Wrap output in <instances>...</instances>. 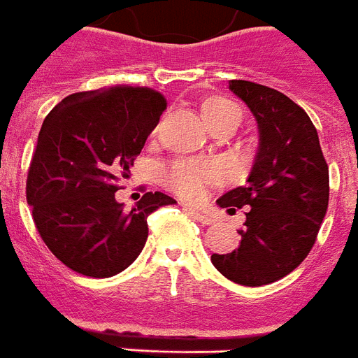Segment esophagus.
<instances>
[{"mask_svg": "<svg viewBox=\"0 0 358 358\" xmlns=\"http://www.w3.org/2000/svg\"><path fill=\"white\" fill-rule=\"evenodd\" d=\"M186 212L190 213L195 221L201 222V224H212V222H213V217L210 215V213H206V212H201V210H192V208H188Z\"/></svg>", "mask_w": 358, "mask_h": 358, "instance_id": "1", "label": "esophagus"}]
</instances>
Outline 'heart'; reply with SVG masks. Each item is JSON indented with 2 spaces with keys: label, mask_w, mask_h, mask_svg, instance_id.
Returning a JSON list of instances; mask_svg holds the SVG:
<instances>
[{
  "label": "heart",
  "mask_w": 358,
  "mask_h": 358,
  "mask_svg": "<svg viewBox=\"0 0 358 358\" xmlns=\"http://www.w3.org/2000/svg\"><path fill=\"white\" fill-rule=\"evenodd\" d=\"M203 115L210 128L222 123H239L241 110L234 101L228 97H210L203 103ZM157 134V128L154 130ZM161 182L168 190L176 192L185 199H201L212 182L221 177V170L210 164H201L195 161H173L161 168L159 172Z\"/></svg>",
  "instance_id": "1"
}]
</instances>
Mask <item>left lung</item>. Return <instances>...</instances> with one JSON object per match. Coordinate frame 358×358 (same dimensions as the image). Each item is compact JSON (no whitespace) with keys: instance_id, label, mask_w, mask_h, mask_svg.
Listing matches in <instances>:
<instances>
[{"instance_id":"1","label":"left lung","mask_w":358,"mask_h":358,"mask_svg":"<svg viewBox=\"0 0 358 358\" xmlns=\"http://www.w3.org/2000/svg\"><path fill=\"white\" fill-rule=\"evenodd\" d=\"M230 90L248 105L261 143L248 185L217 201L234 213L246 206L239 246L213 253L226 279L264 286L292 273L317 241L329 201V172L317 128L302 106L264 85L231 79Z\"/></svg>"}]
</instances>
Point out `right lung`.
Segmentation results:
<instances>
[{
  "mask_svg": "<svg viewBox=\"0 0 358 358\" xmlns=\"http://www.w3.org/2000/svg\"><path fill=\"white\" fill-rule=\"evenodd\" d=\"M166 110L161 92L115 87L76 92L45 117L27 176L34 224L66 268L105 279L137 259L148 237L146 217L176 201L146 192L124 212L119 181L141 154Z\"/></svg>",
  "mask_w": 358,
  "mask_h": 358,
  "instance_id": "obj_1",
  "label": "right lung"
}]
</instances>
